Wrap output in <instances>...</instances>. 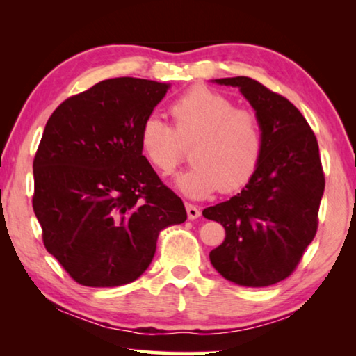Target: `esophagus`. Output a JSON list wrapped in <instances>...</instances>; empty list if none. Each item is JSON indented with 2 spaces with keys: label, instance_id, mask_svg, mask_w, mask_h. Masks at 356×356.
Returning <instances> with one entry per match:
<instances>
[{
  "label": "esophagus",
  "instance_id": "esophagus-1",
  "mask_svg": "<svg viewBox=\"0 0 356 356\" xmlns=\"http://www.w3.org/2000/svg\"><path fill=\"white\" fill-rule=\"evenodd\" d=\"M185 209H186V215H188L190 220H196L197 216L201 215V210L197 209L195 204H190V202H185Z\"/></svg>",
  "mask_w": 356,
  "mask_h": 356
}]
</instances>
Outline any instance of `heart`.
Here are the masks:
<instances>
[{
    "label": "heart",
    "instance_id": "1",
    "mask_svg": "<svg viewBox=\"0 0 356 356\" xmlns=\"http://www.w3.org/2000/svg\"><path fill=\"white\" fill-rule=\"evenodd\" d=\"M172 127L149 114L140 129L144 156L161 176L182 163L190 147L193 165L177 177L185 195L237 191L254 176L264 152V130L254 113L238 110L227 95L195 86L170 105Z\"/></svg>",
    "mask_w": 356,
    "mask_h": 356
}]
</instances>
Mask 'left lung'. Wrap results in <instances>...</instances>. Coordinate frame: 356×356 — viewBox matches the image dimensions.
<instances>
[{
	"label": "left lung",
	"instance_id": "obj_1",
	"mask_svg": "<svg viewBox=\"0 0 356 356\" xmlns=\"http://www.w3.org/2000/svg\"><path fill=\"white\" fill-rule=\"evenodd\" d=\"M215 81L238 88L254 108L264 130V152L238 195L202 210L226 231L225 242L209 257L227 281L272 286L292 275L316 237L325 190L317 138L298 108L252 78Z\"/></svg>",
	"mask_w": 356,
	"mask_h": 356
}]
</instances>
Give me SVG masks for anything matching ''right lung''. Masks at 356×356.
Instances as JSON below:
<instances>
[{
  "instance_id": "1",
  "label": "right lung",
  "mask_w": 356,
  "mask_h": 356,
  "mask_svg": "<svg viewBox=\"0 0 356 356\" xmlns=\"http://www.w3.org/2000/svg\"><path fill=\"white\" fill-rule=\"evenodd\" d=\"M170 84L111 78L64 100L34 156L33 209L47 251L81 286L135 281L160 231L186 220L140 146L143 120Z\"/></svg>"
}]
</instances>
